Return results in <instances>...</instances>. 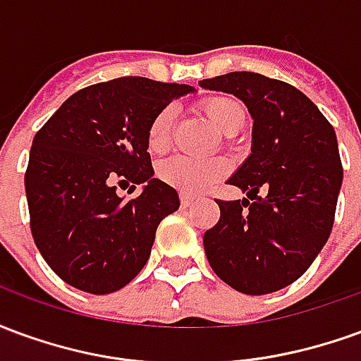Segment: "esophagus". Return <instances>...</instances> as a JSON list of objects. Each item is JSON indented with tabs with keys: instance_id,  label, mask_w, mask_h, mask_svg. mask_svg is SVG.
I'll use <instances>...</instances> for the list:
<instances>
[{
	"instance_id": "34e87169",
	"label": "esophagus",
	"mask_w": 361,
	"mask_h": 361,
	"mask_svg": "<svg viewBox=\"0 0 361 361\" xmlns=\"http://www.w3.org/2000/svg\"><path fill=\"white\" fill-rule=\"evenodd\" d=\"M195 201V197L188 195V193H180V203L181 207H189V204Z\"/></svg>"
}]
</instances>
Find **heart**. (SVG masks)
<instances>
[{
  "instance_id": "obj_1",
  "label": "heart",
  "mask_w": 361,
  "mask_h": 361,
  "mask_svg": "<svg viewBox=\"0 0 361 361\" xmlns=\"http://www.w3.org/2000/svg\"><path fill=\"white\" fill-rule=\"evenodd\" d=\"M201 110L222 133H235L245 121V108L230 96H209L201 100ZM176 108L164 106L147 129V149L152 154H164L172 145ZM158 178L188 195L203 193L226 173L222 158L172 157L158 164Z\"/></svg>"
}]
</instances>
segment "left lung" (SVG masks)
Wrapping results in <instances>:
<instances>
[{
	"instance_id": "obj_1",
	"label": "left lung",
	"mask_w": 361,
	"mask_h": 361,
	"mask_svg": "<svg viewBox=\"0 0 361 361\" xmlns=\"http://www.w3.org/2000/svg\"><path fill=\"white\" fill-rule=\"evenodd\" d=\"M199 85L238 96L253 118L250 158L228 180L247 199H216L220 220L204 232V253L228 286L271 294L310 269L333 230L342 185L336 135L302 90L279 79L234 71Z\"/></svg>"
}]
</instances>
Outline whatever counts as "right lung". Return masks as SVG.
<instances>
[{"mask_svg": "<svg viewBox=\"0 0 361 361\" xmlns=\"http://www.w3.org/2000/svg\"><path fill=\"white\" fill-rule=\"evenodd\" d=\"M191 90L145 77L96 82L38 129L25 173L30 232L63 282L111 294L149 261L158 224L178 211L180 197L152 178L147 129L172 98ZM129 183L145 188L126 202L117 185Z\"/></svg>", "mask_w": 361, "mask_h": 361, "instance_id": "1", "label": "right lung"}]
</instances>
